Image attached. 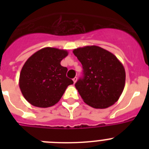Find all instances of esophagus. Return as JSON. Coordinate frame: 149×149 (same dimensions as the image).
I'll return each instance as SVG.
<instances>
[{
	"mask_svg": "<svg viewBox=\"0 0 149 149\" xmlns=\"http://www.w3.org/2000/svg\"><path fill=\"white\" fill-rule=\"evenodd\" d=\"M77 77H74V78H73V81H74V84H75V83L77 82Z\"/></svg>",
	"mask_w": 149,
	"mask_h": 149,
	"instance_id": "obj_1",
	"label": "esophagus"
}]
</instances>
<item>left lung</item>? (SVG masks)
<instances>
[{
	"label": "left lung",
	"mask_w": 149,
	"mask_h": 149,
	"mask_svg": "<svg viewBox=\"0 0 149 149\" xmlns=\"http://www.w3.org/2000/svg\"><path fill=\"white\" fill-rule=\"evenodd\" d=\"M74 54L81 63L84 77L75 84L86 104L107 108L119 100L125 84V71L116 56L95 45L76 48Z\"/></svg>",
	"instance_id": "8db88e82"
}]
</instances>
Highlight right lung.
Segmentation results:
<instances>
[{
    "instance_id": "add662e5",
    "label": "right lung",
    "mask_w": 149,
    "mask_h": 149,
    "mask_svg": "<svg viewBox=\"0 0 149 149\" xmlns=\"http://www.w3.org/2000/svg\"><path fill=\"white\" fill-rule=\"evenodd\" d=\"M66 56V50L47 47L36 51L24 64L19 87L30 104L42 108L54 106L68 86L74 84L66 77V67L60 65Z\"/></svg>"
}]
</instances>
